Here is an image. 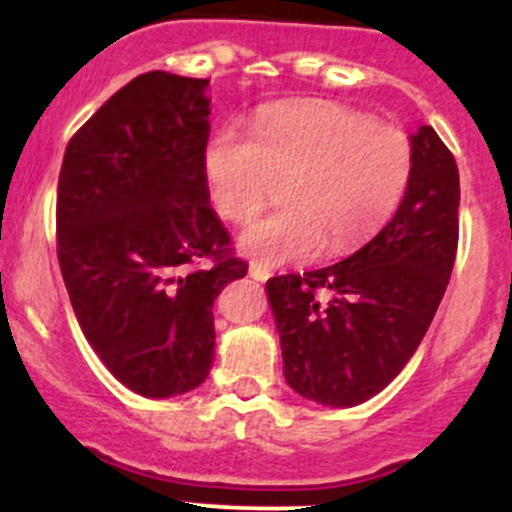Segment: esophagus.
I'll list each match as a JSON object with an SVG mask.
<instances>
[{"label": "esophagus", "instance_id": "34e87169", "mask_svg": "<svg viewBox=\"0 0 512 512\" xmlns=\"http://www.w3.org/2000/svg\"><path fill=\"white\" fill-rule=\"evenodd\" d=\"M250 277H252V280H257V282H267L272 277V270H270V267L257 265V262H252V265H250Z\"/></svg>", "mask_w": 512, "mask_h": 512}]
</instances>
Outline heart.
Listing matches in <instances>:
<instances>
[{"label": "heart", "mask_w": 512, "mask_h": 512, "mask_svg": "<svg viewBox=\"0 0 512 512\" xmlns=\"http://www.w3.org/2000/svg\"><path fill=\"white\" fill-rule=\"evenodd\" d=\"M215 210L255 218L285 183L287 208L255 220L240 250L262 265L354 250L399 208L411 178L409 138L334 103H289L262 113L252 138L225 126L205 146Z\"/></svg>", "instance_id": "1"}]
</instances>
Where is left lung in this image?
<instances>
[{"label":"left lung","instance_id":"8db88e82","mask_svg":"<svg viewBox=\"0 0 512 512\" xmlns=\"http://www.w3.org/2000/svg\"><path fill=\"white\" fill-rule=\"evenodd\" d=\"M458 165L431 126L411 136V178L384 230L332 267L267 282L285 379L324 406L379 394L414 356L458 250Z\"/></svg>","mask_w":512,"mask_h":512}]
</instances>
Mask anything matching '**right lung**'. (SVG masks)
Segmentation results:
<instances>
[{"label": "right lung", "mask_w": 512, "mask_h": 512, "mask_svg": "<svg viewBox=\"0 0 512 512\" xmlns=\"http://www.w3.org/2000/svg\"><path fill=\"white\" fill-rule=\"evenodd\" d=\"M208 79L148 71L71 136L56 190V255L106 369L168 399L213 366V302L247 275L210 208Z\"/></svg>", "instance_id": "obj_1"}]
</instances>
